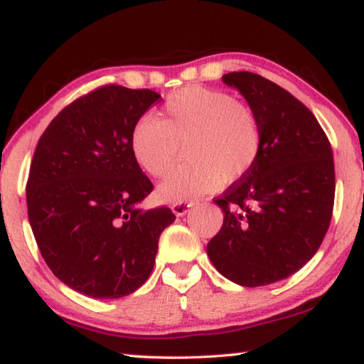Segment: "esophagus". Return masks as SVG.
I'll list each match as a JSON object with an SVG mask.
<instances>
[{
	"instance_id": "1",
	"label": "esophagus",
	"mask_w": 364,
	"mask_h": 364,
	"mask_svg": "<svg viewBox=\"0 0 364 364\" xmlns=\"http://www.w3.org/2000/svg\"><path fill=\"white\" fill-rule=\"evenodd\" d=\"M193 205V202H175V204L171 205V212H173L176 217H183Z\"/></svg>"
}]
</instances>
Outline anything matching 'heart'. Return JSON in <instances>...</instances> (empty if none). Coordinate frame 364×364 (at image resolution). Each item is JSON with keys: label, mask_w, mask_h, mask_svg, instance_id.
<instances>
[{"label": "heart", "mask_w": 364, "mask_h": 364, "mask_svg": "<svg viewBox=\"0 0 364 364\" xmlns=\"http://www.w3.org/2000/svg\"><path fill=\"white\" fill-rule=\"evenodd\" d=\"M186 144L191 159L157 189L164 202H189L247 175L262 151L260 123L250 106L225 91L188 86L171 93L160 119L144 115L134 123L130 147L151 176L167 175Z\"/></svg>", "instance_id": "1"}]
</instances>
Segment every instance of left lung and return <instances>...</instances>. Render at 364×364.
Instances as JSON below:
<instances>
[{
  "label": "left lung",
  "mask_w": 364,
  "mask_h": 364,
  "mask_svg": "<svg viewBox=\"0 0 364 364\" xmlns=\"http://www.w3.org/2000/svg\"><path fill=\"white\" fill-rule=\"evenodd\" d=\"M241 93L262 130V151L247 175L215 202L223 226L207 254L239 286L286 279L316 254L334 208L331 143L297 97L252 72L221 77Z\"/></svg>",
  "instance_id": "1"
}]
</instances>
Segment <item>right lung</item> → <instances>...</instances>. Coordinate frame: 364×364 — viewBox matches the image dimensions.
Instances as JSON below:
<instances>
[{"instance_id": "obj_1", "label": "right lung", "mask_w": 364, "mask_h": 364, "mask_svg": "<svg viewBox=\"0 0 364 364\" xmlns=\"http://www.w3.org/2000/svg\"><path fill=\"white\" fill-rule=\"evenodd\" d=\"M160 95L101 86L64 107L36 144L27 210L41 257L58 279L93 299H120L149 278L168 207L143 210L154 189L130 134Z\"/></svg>"}]
</instances>
